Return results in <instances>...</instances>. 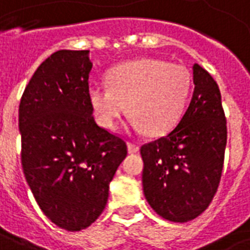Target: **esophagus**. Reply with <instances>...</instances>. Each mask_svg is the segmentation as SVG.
I'll list each match as a JSON object with an SVG mask.
<instances>
[{
  "label": "esophagus",
  "instance_id": "1",
  "mask_svg": "<svg viewBox=\"0 0 250 250\" xmlns=\"http://www.w3.org/2000/svg\"><path fill=\"white\" fill-rule=\"evenodd\" d=\"M127 147H128V152H131V154L139 151V146H138L136 143H132V142H128V143H127Z\"/></svg>",
  "mask_w": 250,
  "mask_h": 250
}]
</instances>
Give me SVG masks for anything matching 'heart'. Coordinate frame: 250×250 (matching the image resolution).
Here are the masks:
<instances>
[{"label": "heart", "mask_w": 250, "mask_h": 250, "mask_svg": "<svg viewBox=\"0 0 250 250\" xmlns=\"http://www.w3.org/2000/svg\"><path fill=\"white\" fill-rule=\"evenodd\" d=\"M190 89L191 76L185 66L141 59L112 68L108 85L93 84L88 89V98L105 128H116L128 107L134 130L161 136L178 125Z\"/></svg>", "instance_id": "b5f03b06"}]
</instances>
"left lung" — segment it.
Here are the masks:
<instances>
[{"instance_id":"8db88e82","label":"left lung","mask_w":250,"mask_h":250,"mask_svg":"<svg viewBox=\"0 0 250 250\" xmlns=\"http://www.w3.org/2000/svg\"><path fill=\"white\" fill-rule=\"evenodd\" d=\"M194 92L177 127L141 147L143 191L162 218L188 222L202 214L220 185L226 118L220 88L209 72L193 65Z\"/></svg>"}]
</instances>
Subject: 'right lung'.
<instances>
[{
    "label": "right lung",
    "instance_id": "add662e5",
    "mask_svg": "<svg viewBox=\"0 0 250 250\" xmlns=\"http://www.w3.org/2000/svg\"><path fill=\"white\" fill-rule=\"evenodd\" d=\"M88 55L52 53L28 83L19 108L26 182L42 213L68 231L98 220L109 182L127 155L125 142L93 119Z\"/></svg>",
    "mask_w": 250,
    "mask_h": 250
}]
</instances>
